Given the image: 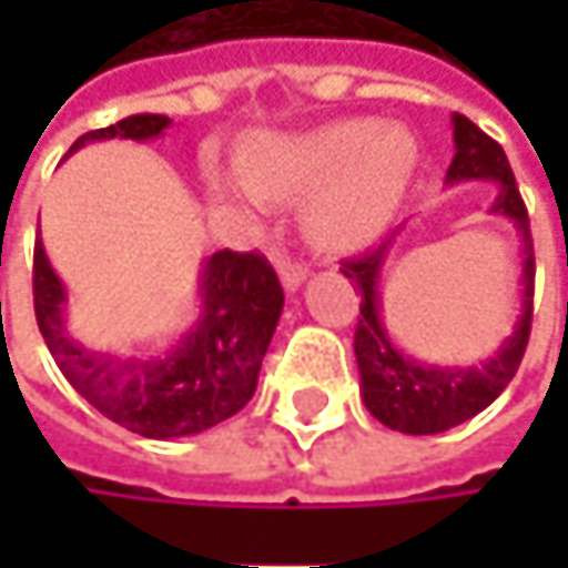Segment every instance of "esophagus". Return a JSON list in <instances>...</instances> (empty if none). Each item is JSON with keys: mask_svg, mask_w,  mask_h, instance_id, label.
I'll list each match as a JSON object with an SVG mask.
<instances>
[{"mask_svg": "<svg viewBox=\"0 0 568 568\" xmlns=\"http://www.w3.org/2000/svg\"><path fill=\"white\" fill-rule=\"evenodd\" d=\"M305 280V266L298 263H288V260H280V283H283L285 292H295Z\"/></svg>", "mask_w": 568, "mask_h": 568, "instance_id": "obj_1", "label": "esophagus"}]
</instances>
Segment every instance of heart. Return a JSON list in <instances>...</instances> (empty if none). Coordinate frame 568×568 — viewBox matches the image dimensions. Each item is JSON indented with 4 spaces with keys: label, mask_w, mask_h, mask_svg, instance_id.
I'll use <instances>...</instances> for the list:
<instances>
[{
    "label": "heart",
    "mask_w": 568,
    "mask_h": 568,
    "mask_svg": "<svg viewBox=\"0 0 568 568\" xmlns=\"http://www.w3.org/2000/svg\"><path fill=\"white\" fill-rule=\"evenodd\" d=\"M417 171L410 131L378 118H348L308 134L260 138L243 151V186L223 173H206L216 203L246 213L263 203L302 200L305 236L328 253L362 250L385 233Z\"/></svg>",
    "instance_id": "1"
}]
</instances>
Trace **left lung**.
<instances>
[{"mask_svg": "<svg viewBox=\"0 0 568 568\" xmlns=\"http://www.w3.org/2000/svg\"><path fill=\"white\" fill-rule=\"evenodd\" d=\"M450 124H454V161L447 168L444 183L454 186L467 180H490L497 186L487 213L510 220L519 236V253H523L519 302L523 305L504 345L480 365H430V362H417L404 355L385 325L382 276L404 226H397L395 236L385 240L378 250L365 253L362 260L345 263L342 273L362 292V318L355 328V362H358V378H362V400L372 410V417H378L385 427L400 430V434H440L470 420L487 404H494L497 395L510 385L523 362V352L529 342V322H532V276H536L532 236H529V216L516 190L510 161L504 148L490 141L464 114H454Z\"/></svg>", "mask_w": 568, "mask_h": 568, "instance_id": "obj_1", "label": "left lung"}]
</instances>
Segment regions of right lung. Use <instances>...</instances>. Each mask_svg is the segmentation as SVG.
<instances>
[{
    "mask_svg": "<svg viewBox=\"0 0 568 568\" xmlns=\"http://www.w3.org/2000/svg\"><path fill=\"white\" fill-rule=\"evenodd\" d=\"M164 114H131L91 131L68 154L94 141H158ZM36 318L68 385L108 420L151 440L193 437L233 417L256 395L260 365L283 315V285L256 253L220 250L200 270V315L164 352H104L81 345L64 322L68 288L36 243Z\"/></svg>",
    "mask_w": 568,
    "mask_h": 568,
    "instance_id": "1",
    "label": "right lung"
}]
</instances>
